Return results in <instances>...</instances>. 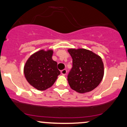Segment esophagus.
<instances>
[{
  "mask_svg": "<svg viewBox=\"0 0 127 127\" xmlns=\"http://www.w3.org/2000/svg\"><path fill=\"white\" fill-rule=\"evenodd\" d=\"M61 74H62V75H64V76H65V75L66 74V73H67V71H66V69H63V70L61 71Z\"/></svg>",
  "mask_w": 127,
  "mask_h": 127,
  "instance_id": "1",
  "label": "esophagus"
}]
</instances>
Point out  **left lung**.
I'll return each instance as SVG.
<instances>
[{"label":"left lung","instance_id":"1","mask_svg":"<svg viewBox=\"0 0 127 127\" xmlns=\"http://www.w3.org/2000/svg\"><path fill=\"white\" fill-rule=\"evenodd\" d=\"M73 68L68 75L71 88L79 93L93 90L101 82L104 66L101 57L84 48H69Z\"/></svg>","mask_w":127,"mask_h":127}]
</instances>
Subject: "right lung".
Masks as SVG:
<instances>
[{
	"label": "right lung",
	"instance_id": "1",
	"mask_svg": "<svg viewBox=\"0 0 127 127\" xmlns=\"http://www.w3.org/2000/svg\"><path fill=\"white\" fill-rule=\"evenodd\" d=\"M53 50H42L31 54L24 67L26 80L30 85L39 91H44L52 87L60 71L57 62L52 59Z\"/></svg>",
	"mask_w": 127,
	"mask_h": 127
}]
</instances>
